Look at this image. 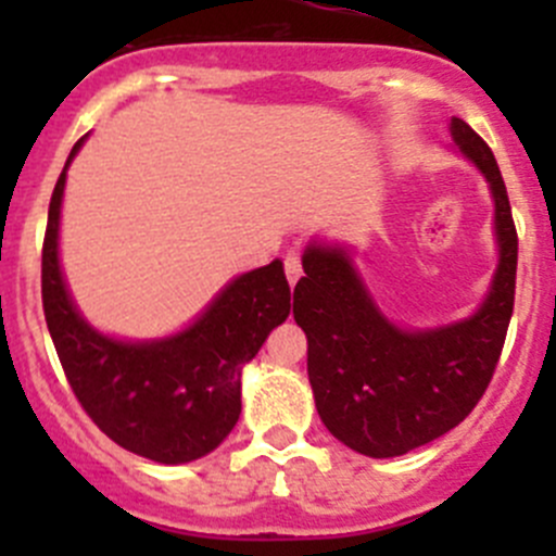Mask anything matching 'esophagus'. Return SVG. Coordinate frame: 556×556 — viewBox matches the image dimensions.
Returning <instances> with one entry per match:
<instances>
[{
  "instance_id": "obj_1",
  "label": "esophagus",
  "mask_w": 556,
  "mask_h": 556,
  "mask_svg": "<svg viewBox=\"0 0 556 556\" xmlns=\"http://www.w3.org/2000/svg\"><path fill=\"white\" fill-rule=\"evenodd\" d=\"M285 277H288L290 288H295V282L301 279V257L293 255V252L285 257Z\"/></svg>"
}]
</instances>
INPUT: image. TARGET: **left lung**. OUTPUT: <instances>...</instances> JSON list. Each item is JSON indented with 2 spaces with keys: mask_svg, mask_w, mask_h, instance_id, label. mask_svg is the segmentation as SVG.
Instances as JSON below:
<instances>
[{
  "mask_svg": "<svg viewBox=\"0 0 556 556\" xmlns=\"http://www.w3.org/2000/svg\"><path fill=\"white\" fill-rule=\"evenodd\" d=\"M457 148L479 166L495 199L501 244L495 279L473 317L403 330L379 312L341 247L309 244L293 317L309 341V382L325 428L366 457H397L457 428L490 387L517 290V226L490 144L452 117Z\"/></svg>",
  "mask_w": 556,
  "mask_h": 556,
  "instance_id": "left-lung-1",
  "label": "left lung"
}]
</instances>
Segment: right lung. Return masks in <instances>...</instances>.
Wrapping results in <instances>:
<instances>
[{
    "instance_id": "right-lung-1",
    "label": "right lung",
    "mask_w": 556,
    "mask_h": 556,
    "mask_svg": "<svg viewBox=\"0 0 556 556\" xmlns=\"http://www.w3.org/2000/svg\"><path fill=\"white\" fill-rule=\"evenodd\" d=\"M86 137L77 139L70 161ZM66 161V166H70ZM66 166L50 195L42 244V309L72 392L117 446L179 465L220 446L242 414V368L290 314L282 261L233 279L182 333L117 341L75 309L59 266Z\"/></svg>"
}]
</instances>
